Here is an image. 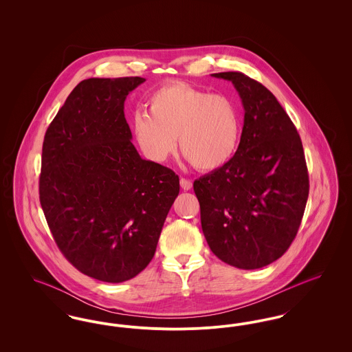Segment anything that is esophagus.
<instances>
[{"label": "esophagus", "instance_id": "obj_1", "mask_svg": "<svg viewBox=\"0 0 352 352\" xmlns=\"http://www.w3.org/2000/svg\"><path fill=\"white\" fill-rule=\"evenodd\" d=\"M181 187L184 188V191H188V190H191V187H192V182H191L190 179L181 178Z\"/></svg>", "mask_w": 352, "mask_h": 352}]
</instances>
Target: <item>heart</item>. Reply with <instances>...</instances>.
Returning <instances> with one entry per match:
<instances>
[{
    "instance_id": "obj_1",
    "label": "heart",
    "mask_w": 352,
    "mask_h": 352,
    "mask_svg": "<svg viewBox=\"0 0 352 352\" xmlns=\"http://www.w3.org/2000/svg\"><path fill=\"white\" fill-rule=\"evenodd\" d=\"M146 104L149 115L137 113L133 131L153 161H165L175 151L177 137L182 154L198 170L214 171L232 160L241 137L234 98L171 82L154 89Z\"/></svg>"
}]
</instances>
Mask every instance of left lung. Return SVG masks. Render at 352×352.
Instances as JSON below:
<instances>
[{
	"label": "left lung",
	"instance_id": "8db88e82",
	"mask_svg": "<svg viewBox=\"0 0 352 352\" xmlns=\"http://www.w3.org/2000/svg\"><path fill=\"white\" fill-rule=\"evenodd\" d=\"M230 80L244 107V126L232 160L194 182L201 230L215 256L239 269L267 267L298 232L309 197L301 138L281 104L241 72Z\"/></svg>",
	"mask_w": 352,
	"mask_h": 352
}]
</instances>
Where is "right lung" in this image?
Masks as SVG:
<instances>
[{
  "label": "right lung",
  "mask_w": 352,
  "mask_h": 352,
  "mask_svg": "<svg viewBox=\"0 0 352 352\" xmlns=\"http://www.w3.org/2000/svg\"><path fill=\"white\" fill-rule=\"evenodd\" d=\"M144 78L78 84L45 134L39 201L58 248L84 274L118 284L151 263L179 194L171 170L142 160L124 115Z\"/></svg>",
  "instance_id": "right-lung-1"
}]
</instances>
